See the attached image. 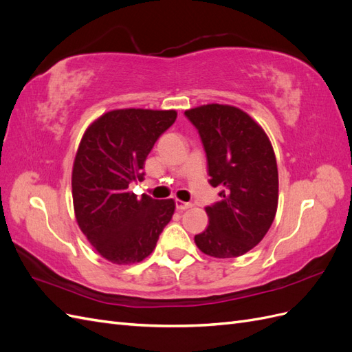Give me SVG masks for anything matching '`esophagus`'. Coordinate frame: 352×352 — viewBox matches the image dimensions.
<instances>
[{
	"instance_id": "obj_1",
	"label": "esophagus",
	"mask_w": 352,
	"mask_h": 352,
	"mask_svg": "<svg viewBox=\"0 0 352 352\" xmlns=\"http://www.w3.org/2000/svg\"><path fill=\"white\" fill-rule=\"evenodd\" d=\"M175 202H176V208L179 211H184V210H188V208L192 207V204H190V202H185V201H180V199H176Z\"/></svg>"
}]
</instances>
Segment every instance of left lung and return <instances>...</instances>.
<instances>
[{
  "label": "left lung",
  "mask_w": 352,
  "mask_h": 352,
  "mask_svg": "<svg viewBox=\"0 0 352 352\" xmlns=\"http://www.w3.org/2000/svg\"><path fill=\"white\" fill-rule=\"evenodd\" d=\"M185 114L204 145L210 185L221 188V199L206 207L210 223L195 235V243L210 257H239L261 242L278 211L279 175L272 142L235 105L207 104Z\"/></svg>",
  "instance_id": "1"
}]
</instances>
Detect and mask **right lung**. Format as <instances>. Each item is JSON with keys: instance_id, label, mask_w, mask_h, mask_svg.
Returning <instances> with one entry per match:
<instances>
[{"instance_id": "add662e5", "label": "right lung", "mask_w": 352, "mask_h": 352, "mask_svg": "<svg viewBox=\"0 0 352 352\" xmlns=\"http://www.w3.org/2000/svg\"><path fill=\"white\" fill-rule=\"evenodd\" d=\"M176 116V110H111L82 136L72 172L74 217L94 250L113 264L146 258L173 216L172 198H138L129 185L144 179L146 155Z\"/></svg>"}]
</instances>
